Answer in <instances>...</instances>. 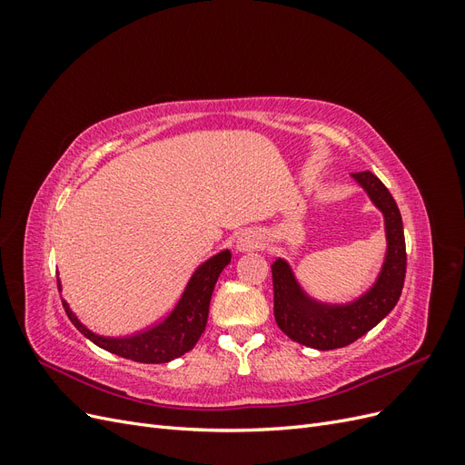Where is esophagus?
Instances as JSON below:
<instances>
[{
    "mask_svg": "<svg viewBox=\"0 0 465 465\" xmlns=\"http://www.w3.org/2000/svg\"><path fill=\"white\" fill-rule=\"evenodd\" d=\"M262 244H263V238L256 231H246V232H242L241 236H238V241H236L238 252L258 250V248H262Z\"/></svg>",
    "mask_w": 465,
    "mask_h": 465,
    "instance_id": "34e87169",
    "label": "esophagus"
}]
</instances>
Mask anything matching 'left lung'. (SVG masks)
<instances>
[{
	"instance_id": "obj_1",
	"label": "left lung",
	"mask_w": 465,
	"mask_h": 465,
	"mask_svg": "<svg viewBox=\"0 0 465 465\" xmlns=\"http://www.w3.org/2000/svg\"><path fill=\"white\" fill-rule=\"evenodd\" d=\"M353 178L384 213L388 250L376 283L349 304H322L301 289L285 260L279 258L272 263L277 326L292 341L320 351L345 347L371 331L393 311L403 289L407 254L400 209L388 188L372 173H355Z\"/></svg>"
}]
</instances>
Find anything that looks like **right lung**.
Segmentation results:
<instances>
[{"mask_svg":"<svg viewBox=\"0 0 465 465\" xmlns=\"http://www.w3.org/2000/svg\"><path fill=\"white\" fill-rule=\"evenodd\" d=\"M229 263H231L229 250H223L217 256L209 258L205 263H202L198 270L193 272L192 279L188 281V285L184 292H182L174 311L161 323H157V326H153L132 337L96 335L83 326V323L77 320V316L69 311V304L64 299H62V304L74 326L94 345L135 362H147V364L168 362L180 355L188 353V351L198 343L207 323L211 294H213L221 272ZM58 291H62L60 281H58Z\"/></svg>","mask_w":465,"mask_h":465,"instance_id":"add662e5","label":"right lung"}]
</instances>
